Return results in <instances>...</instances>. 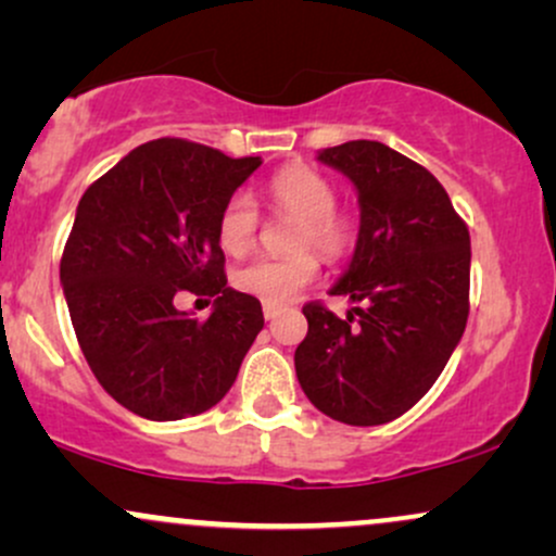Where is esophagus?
I'll use <instances>...</instances> for the list:
<instances>
[{
    "mask_svg": "<svg viewBox=\"0 0 556 556\" xmlns=\"http://www.w3.org/2000/svg\"><path fill=\"white\" fill-rule=\"evenodd\" d=\"M264 316H266V321H271V318L279 316V308H277V305L264 303Z\"/></svg>",
    "mask_w": 556,
    "mask_h": 556,
    "instance_id": "34e87169",
    "label": "esophagus"
}]
</instances>
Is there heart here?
<instances>
[{
	"mask_svg": "<svg viewBox=\"0 0 556 556\" xmlns=\"http://www.w3.org/2000/svg\"><path fill=\"white\" fill-rule=\"evenodd\" d=\"M266 201L277 212L300 219L295 251L316 248L321 256L340 258L355 240V225L348 214L337 212V190L327 177L308 167H287L271 177L264 188ZM258 208L251 195H232L216 222V238L229 256H245L256 245ZM318 277L314 253H298L290 258L261 256L235 271L232 282L245 295L261 303L285 305L298 298Z\"/></svg>",
	"mask_w": 556,
	"mask_h": 556,
	"instance_id": "heart-1",
	"label": "heart"
}]
</instances>
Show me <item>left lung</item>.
I'll return each instance as SVG.
<instances>
[{"mask_svg":"<svg viewBox=\"0 0 556 556\" xmlns=\"http://www.w3.org/2000/svg\"><path fill=\"white\" fill-rule=\"evenodd\" d=\"M316 159L358 193V240L329 295L361 305L348 318L305 305L308 334L295 350V374L324 416L389 424L429 392L460 342L470 235L437 177L379 140H348Z\"/></svg>","mask_w":556,"mask_h":556,"instance_id":"obj_1","label":"left lung"}]
</instances>
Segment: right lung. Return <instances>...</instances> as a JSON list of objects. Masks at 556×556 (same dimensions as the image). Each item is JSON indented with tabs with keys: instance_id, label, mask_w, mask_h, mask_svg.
I'll return each instance as SVG.
<instances>
[{
	"instance_id": "obj_1",
	"label": "right lung",
	"mask_w": 556,
	"mask_h": 556,
	"mask_svg": "<svg viewBox=\"0 0 556 556\" xmlns=\"http://www.w3.org/2000/svg\"><path fill=\"white\" fill-rule=\"evenodd\" d=\"M258 167L261 156L159 138L80 198L60 264L67 311L99 384L140 418L214 407L264 329L258 300L227 287L216 238L222 208ZM180 291L214 296L210 318L177 312Z\"/></svg>"
}]
</instances>
